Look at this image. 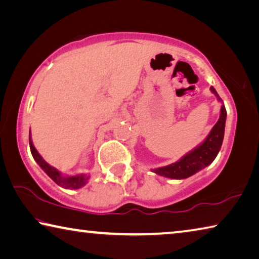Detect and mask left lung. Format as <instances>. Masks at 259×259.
Listing matches in <instances>:
<instances>
[{"label": "left lung", "mask_w": 259, "mask_h": 259, "mask_svg": "<svg viewBox=\"0 0 259 259\" xmlns=\"http://www.w3.org/2000/svg\"><path fill=\"white\" fill-rule=\"evenodd\" d=\"M210 90H211V93L216 96L219 102H222V99L218 96L217 91L214 90V88L211 87ZM226 115V108L222 102L221 115H219L217 123L213 125V128L207 136V138H205L200 145L193 148V150L188 152L187 154L181 157V160H178L177 162H175V163H171L169 165L152 169V171L166 178L185 179L191 177L192 175L196 174L200 171V170L205 168L207 165H209L214 159H216L218 152L222 147L225 133Z\"/></svg>", "instance_id": "obj_1"}]
</instances>
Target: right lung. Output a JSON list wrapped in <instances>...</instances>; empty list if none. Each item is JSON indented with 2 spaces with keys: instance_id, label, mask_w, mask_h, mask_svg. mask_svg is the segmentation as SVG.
<instances>
[{
  "instance_id": "1",
  "label": "right lung",
  "mask_w": 259,
  "mask_h": 259,
  "mask_svg": "<svg viewBox=\"0 0 259 259\" xmlns=\"http://www.w3.org/2000/svg\"><path fill=\"white\" fill-rule=\"evenodd\" d=\"M29 147L30 152L34 160L37 162V164L41 166V169L45 171L48 176H49L52 181H54L57 185H59L64 188H68V190H77L85 185L88 181L90 179V176L88 175H75V176H63L60 171H58L54 166H51L48 162L43 160V157L40 155V153L36 151V148L34 147L32 138H30V131H29Z\"/></svg>"
}]
</instances>
